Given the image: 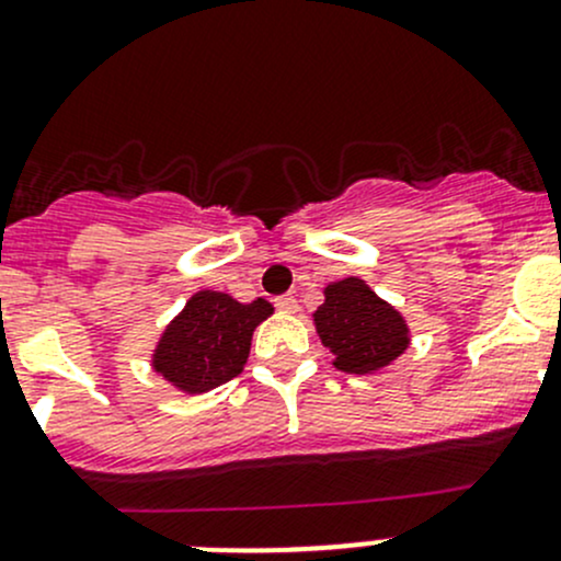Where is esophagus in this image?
Here are the masks:
<instances>
[{
    "instance_id": "esophagus-1",
    "label": "esophagus",
    "mask_w": 561,
    "mask_h": 561,
    "mask_svg": "<svg viewBox=\"0 0 561 561\" xmlns=\"http://www.w3.org/2000/svg\"><path fill=\"white\" fill-rule=\"evenodd\" d=\"M274 307L279 309V312H287V314H293V312H298V301L293 296H279L274 301Z\"/></svg>"
}]
</instances>
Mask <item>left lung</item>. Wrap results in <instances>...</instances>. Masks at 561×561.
Listing matches in <instances>:
<instances>
[{
    "label": "left lung",
    "mask_w": 561,
    "mask_h": 561,
    "mask_svg": "<svg viewBox=\"0 0 561 561\" xmlns=\"http://www.w3.org/2000/svg\"><path fill=\"white\" fill-rule=\"evenodd\" d=\"M314 325L322 347L336 358V369L350 375L382 369L410 344L404 317L355 276L325 287V304L317 307Z\"/></svg>",
    "instance_id": "1"
}]
</instances>
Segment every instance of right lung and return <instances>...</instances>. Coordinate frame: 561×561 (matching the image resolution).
Returning a JSON list of instances; mask_svg holds the SVG:
<instances>
[{
	"instance_id": "1",
	"label": "right lung",
	"mask_w": 561,
	"mask_h": 561,
	"mask_svg": "<svg viewBox=\"0 0 561 561\" xmlns=\"http://www.w3.org/2000/svg\"><path fill=\"white\" fill-rule=\"evenodd\" d=\"M271 312L274 307L263 298L239 304L217 290L195 293L157 344V375L186 393L233 380L247 366L252 331Z\"/></svg>"
}]
</instances>
